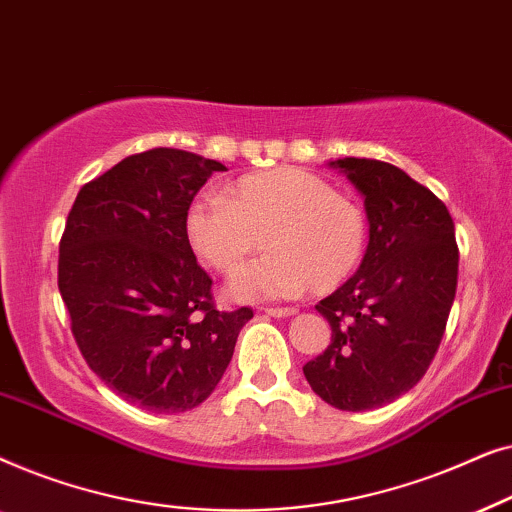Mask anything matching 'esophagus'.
I'll return each mask as SVG.
<instances>
[{
	"label": "esophagus",
	"instance_id": "obj_1",
	"mask_svg": "<svg viewBox=\"0 0 512 512\" xmlns=\"http://www.w3.org/2000/svg\"><path fill=\"white\" fill-rule=\"evenodd\" d=\"M263 312L268 314V317L279 319V317H293L298 310L296 307H263Z\"/></svg>",
	"mask_w": 512,
	"mask_h": 512
}]
</instances>
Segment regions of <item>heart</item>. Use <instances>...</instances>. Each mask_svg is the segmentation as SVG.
<instances>
[{
	"label": "heart",
	"mask_w": 512,
	"mask_h": 512,
	"mask_svg": "<svg viewBox=\"0 0 512 512\" xmlns=\"http://www.w3.org/2000/svg\"><path fill=\"white\" fill-rule=\"evenodd\" d=\"M188 247L207 268L233 275L265 242L270 251L230 284L240 300L291 298L307 286L338 289L359 268L368 240L363 209L319 174L298 167L244 174L184 219Z\"/></svg>",
	"instance_id": "1"
}]
</instances>
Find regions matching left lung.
I'll return each instance as SVG.
<instances>
[{"mask_svg":"<svg viewBox=\"0 0 512 512\" xmlns=\"http://www.w3.org/2000/svg\"><path fill=\"white\" fill-rule=\"evenodd\" d=\"M331 167L363 195L370 240L356 275L317 305L331 345L303 373L328 405L363 412L429 370L457 293L459 249L443 200L396 165L342 158Z\"/></svg>","mask_w":512,"mask_h":512,"instance_id":"1","label":"left lung"}]
</instances>
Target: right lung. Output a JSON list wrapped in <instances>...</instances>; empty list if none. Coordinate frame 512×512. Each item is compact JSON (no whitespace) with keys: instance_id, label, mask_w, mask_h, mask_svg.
Here are the masks:
<instances>
[{"instance_id":"add662e5","label":"right lung","mask_w":512,"mask_h":512,"mask_svg":"<svg viewBox=\"0 0 512 512\" xmlns=\"http://www.w3.org/2000/svg\"><path fill=\"white\" fill-rule=\"evenodd\" d=\"M226 167L198 153L123 158L76 195L60 240L58 289L90 370L137 408L184 412L216 389L251 307L219 312L184 219Z\"/></svg>"}]
</instances>
